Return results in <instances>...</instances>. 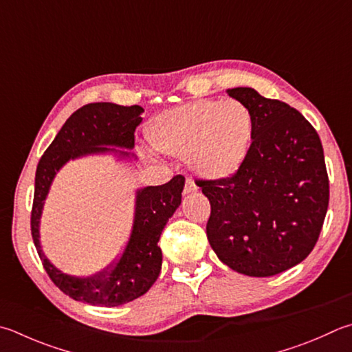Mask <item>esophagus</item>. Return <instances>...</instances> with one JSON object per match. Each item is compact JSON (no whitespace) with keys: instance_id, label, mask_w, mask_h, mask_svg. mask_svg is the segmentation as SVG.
<instances>
[{"instance_id":"1","label":"esophagus","mask_w":352,"mask_h":352,"mask_svg":"<svg viewBox=\"0 0 352 352\" xmlns=\"http://www.w3.org/2000/svg\"><path fill=\"white\" fill-rule=\"evenodd\" d=\"M195 191H197L196 184L191 181V179H187V181H185V187H184V195L195 193Z\"/></svg>"}]
</instances>
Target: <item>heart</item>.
<instances>
[{
  "instance_id": "1",
  "label": "heart",
  "mask_w": 352,
  "mask_h": 352,
  "mask_svg": "<svg viewBox=\"0 0 352 352\" xmlns=\"http://www.w3.org/2000/svg\"><path fill=\"white\" fill-rule=\"evenodd\" d=\"M145 135L159 153L188 157L199 176L222 181L237 173L247 159L254 119L236 99H196L161 111L148 122Z\"/></svg>"
}]
</instances>
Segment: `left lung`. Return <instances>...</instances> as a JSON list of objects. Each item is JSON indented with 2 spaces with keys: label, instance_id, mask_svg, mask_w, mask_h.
Segmentation results:
<instances>
[{
  "label": "left lung",
  "instance_id": "8db88e82",
  "mask_svg": "<svg viewBox=\"0 0 352 352\" xmlns=\"http://www.w3.org/2000/svg\"><path fill=\"white\" fill-rule=\"evenodd\" d=\"M254 119L241 168L222 181H196L208 197L207 237L237 273L270 277L313 251L329 202L320 138L300 111L251 87L228 89Z\"/></svg>",
  "mask_w": 352,
  "mask_h": 352
}]
</instances>
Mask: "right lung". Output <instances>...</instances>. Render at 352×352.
I'll return each mask as SVG.
<instances>
[{
    "label": "right lung",
    "instance_id": "1",
    "mask_svg": "<svg viewBox=\"0 0 352 352\" xmlns=\"http://www.w3.org/2000/svg\"><path fill=\"white\" fill-rule=\"evenodd\" d=\"M144 109L139 105L94 102L78 109L39 159L32 207V237L44 270L64 294L78 302L99 307H119L144 296L161 273L162 251L159 237L168 219L181 205L185 177L177 175L156 187L136 191L133 228L127 245L107 268L89 277H76L59 271L45 257L39 243V219L55 175L70 159L87 155L116 153L119 157L135 156L127 151L110 149L135 147V130L142 122Z\"/></svg>",
    "mask_w": 352,
    "mask_h": 352
}]
</instances>
